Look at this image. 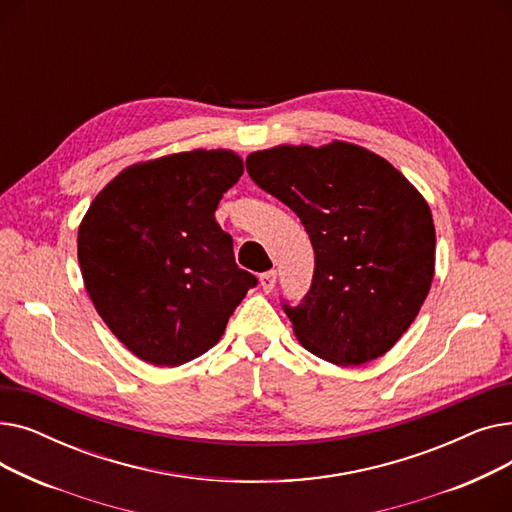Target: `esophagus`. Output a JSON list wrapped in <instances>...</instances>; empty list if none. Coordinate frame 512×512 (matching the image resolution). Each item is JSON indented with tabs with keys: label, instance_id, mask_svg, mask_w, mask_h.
<instances>
[{
	"label": "esophagus",
	"instance_id": "obj_1",
	"mask_svg": "<svg viewBox=\"0 0 512 512\" xmlns=\"http://www.w3.org/2000/svg\"><path fill=\"white\" fill-rule=\"evenodd\" d=\"M276 280H278V274L272 270V272H265L259 276V282H261V288L263 292H272L274 286H276Z\"/></svg>",
	"mask_w": 512,
	"mask_h": 512
}]
</instances>
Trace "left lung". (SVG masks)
<instances>
[{"instance_id": "1", "label": "left lung", "mask_w": 512, "mask_h": 512, "mask_svg": "<svg viewBox=\"0 0 512 512\" xmlns=\"http://www.w3.org/2000/svg\"><path fill=\"white\" fill-rule=\"evenodd\" d=\"M249 176L303 222L313 284L284 305L297 340L340 367L386 355L415 321L436 272V228L417 188L388 159L332 141L247 157Z\"/></svg>"}]
</instances>
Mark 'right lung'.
<instances>
[{"label":"right lung","mask_w":512,"mask_h":512,"mask_svg":"<svg viewBox=\"0 0 512 512\" xmlns=\"http://www.w3.org/2000/svg\"><path fill=\"white\" fill-rule=\"evenodd\" d=\"M245 172L230 149L139 161L107 182L78 226L85 290L105 326L155 367H178L218 344L257 278L238 270L215 222Z\"/></svg>","instance_id":"add662e5"}]
</instances>
